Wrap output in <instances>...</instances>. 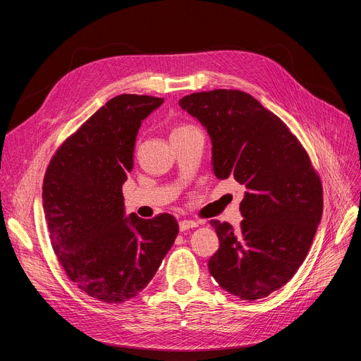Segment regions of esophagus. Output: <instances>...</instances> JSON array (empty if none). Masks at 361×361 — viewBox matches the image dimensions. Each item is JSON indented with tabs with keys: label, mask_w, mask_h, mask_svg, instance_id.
<instances>
[{
	"label": "esophagus",
	"mask_w": 361,
	"mask_h": 361,
	"mask_svg": "<svg viewBox=\"0 0 361 361\" xmlns=\"http://www.w3.org/2000/svg\"><path fill=\"white\" fill-rule=\"evenodd\" d=\"M180 231L183 233V231H187V230H190V228H196V226L199 225L196 221H190V219H184V221H180Z\"/></svg>",
	"instance_id": "esophagus-1"
}]
</instances>
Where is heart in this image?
Segmentation results:
<instances>
[{
  "label": "heart",
  "mask_w": 361,
  "mask_h": 361,
  "mask_svg": "<svg viewBox=\"0 0 361 361\" xmlns=\"http://www.w3.org/2000/svg\"><path fill=\"white\" fill-rule=\"evenodd\" d=\"M187 128H192V127H187V126H185V127H178V128H176V130H174V131H173V133H178V131H184V130H187Z\"/></svg>",
  "instance_id": "obj_1"
}]
</instances>
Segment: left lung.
<instances>
[{"instance_id": "obj_1", "label": "left lung", "mask_w": 361, "mask_h": 361, "mask_svg": "<svg viewBox=\"0 0 361 361\" xmlns=\"http://www.w3.org/2000/svg\"><path fill=\"white\" fill-rule=\"evenodd\" d=\"M180 106L207 131L216 178L247 190L240 230L212 219L219 249L209 259L219 287L241 300L279 290L306 259L324 212L322 183L288 127L241 90L187 94Z\"/></svg>"}]
</instances>
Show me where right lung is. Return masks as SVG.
<instances>
[{
    "label": "right lung",
    "mask_w": 361,
    "mask_h": 361,
    "mask_svg": "<svg viewBox=\"0 0 361 361\" xmlns=\"http://www.w3.org/2000/svg\"><path fill=\"white\" fill-rule=\"evenodd\" d=\"M162 104L146 94H118L48 165L42 204L52 249L70 281L94 300L117 305L135 298L178 234L169 214L127 216L123 197L142 121Z\"/></svg>",
    "instance_id": "add662e5"
}]
</instances>
